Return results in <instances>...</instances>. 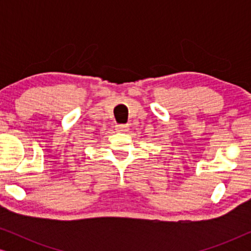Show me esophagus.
Here are the masks:
<instances>
[{
  "instance_id": "1",
  "label": "esophagus",
  "mask_w": 251,
  "mask_h": 251,
  "mask_svg": "<svg viewBox=\"0 0 251 251\" xmlns=\"http://www.w3.org/2000/svg\"><path fill=\"white\" fill-rule=\"evenodd\" d=\"M129 126L128 125H115V130L119 132H125L128 130Z\"/></svg>"
}]
</instances>
